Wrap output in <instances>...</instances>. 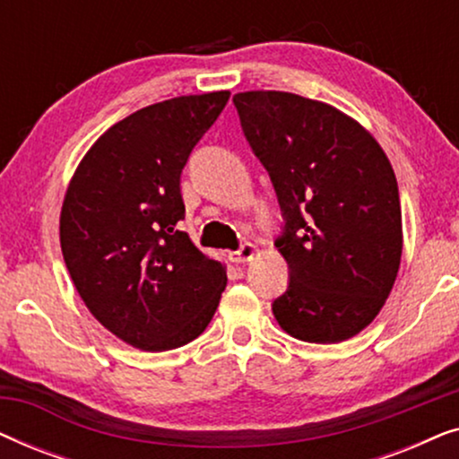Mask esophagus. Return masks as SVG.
Instances as JSON below:
<instances>
[{
    "mask_svg": "<svg viewBox=\"0 0 459 459\" xmlns=\"http://www.w3.org/2000/svg\"><path fill=\"white\" fill-rule=\"evenodd\" d=\"M255 255H256V247L255 244L247 242V244H242L238 250H234V253H230V259L234 263H248L255 259Z\"/></svg>",
    "mask_w": 459,
    "mask_h": 459,
    "instance_id": "esophagus-1",
    "label": "esophagus"
}]
</instances>
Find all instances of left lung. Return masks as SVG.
<instances>
[{
    "label": "left lung",
    "mask_w": 459,
    "mask_h": 459,
    "mask_svg": "<svg viewBox=\"0 0 459 459\" xmlns=\"http://www.w3.org/2000/svg\"><path fill=\"white\" fill-rule=\"evenodd\" d=\"M242 131L284 215L290 269L272 309L305 342H342L374 322L397 280L403 228L397 178L366 127L288 91L234 96Z\"/></svg>",
    "instance_id": "left-lung-1"
}]
</instances>
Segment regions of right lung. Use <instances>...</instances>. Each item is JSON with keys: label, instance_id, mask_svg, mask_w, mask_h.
<instances>
[{"label": "right lung", "instance_id": "1", "mask_svg": "<svg viewBox=\"0 0 459 459\" xmlns=\"http://www.w3.org/2000/svg\"><path fill=\"white\" fill-rule=\"evenodd\" d=\"M230 91L146 106L98 137L60 212V247L79 297L123 342L184 347L203 334L228 284L225 265L178 230L179 179Z\"/></svg>", "mask_w": 459, "mask_h": 459}]
</instances>
